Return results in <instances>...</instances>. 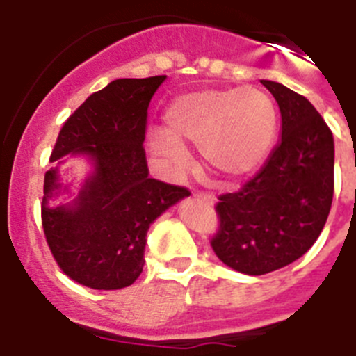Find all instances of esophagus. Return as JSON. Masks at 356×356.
<instances>
[{
	"instance_id": "34e87169",
	"label": "esophagus",
	"mask_w": 356,
	"mask_h": 356,
	"mask_svg": "<svg viewBox=\"0 0 356 356\" xmlns=\"http://www.w3.org/2000/svg\"><path fill=\"white\" fill-rule=\"evenodd\" d=\"M197 197H200L201 201H205L207 205H216L217 203L216 196H212V194H197Z\"/></svg>"
}]
</instances>
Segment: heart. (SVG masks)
<instances>
[{
  "label": "heart",
  "mask_w": 356,
  "mask_h": 356,
  "mask_svg": "<svg viewBox=\"0 0 356 356\" xmlns=\"http://www.w3.org/2000/svg\"><path fill=\"white\" fill-rule=\"evenodd\" d=\"M168 131L149 137V149L171 176L191 165L187 144L200 147L207 168L225 180L251 175L269 156L278 112L257 87L209 89L176 97L165 112Z\"/></svg>",
  "instance_id": "heart-1"
}]
</instances>
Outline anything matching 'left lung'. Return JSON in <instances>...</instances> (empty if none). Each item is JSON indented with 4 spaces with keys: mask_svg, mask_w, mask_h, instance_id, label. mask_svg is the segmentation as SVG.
<instances>
[{
    "mask_svg": "<svg viewBox=\"0 0 356 356\" xmlns=\"http://www.w3.org/2000/svg\"><path fill=\"white\" fill-rule=\"evenodd\" d=\"M282 114L278 146L238 193L219 197L212 248L222 264L260 276L303 257L321 235L333 200V135L307 97L262 80Z\"/></svg>",
    "mask_w": 356,
    "mask_h": 356,
    "instance_id": "obj_1",
    "label": "left lung"
}]
</instances>
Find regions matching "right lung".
Instances as JSON below:
<instances>
[{
    "instance_id": "right-lung-1",
    "label": "right lung",
    "mask_w": 356,
    "mask_h": 356,
    "mask_svg": "<svg viewBox=\"0 0 356 356\" xmlns=\"http://www.w3.org/2000/svg\"><path fill=\"white\" fill-rule=\"evenodd\" d=\"M168 76L121 78L97 90L64 122L44 176L42 228L71 280L118 291L139 278L146 235L156 217L188 196L149 178L144 134L151 97ZM83 156L90 172L76 193L61 178L64 156ZM63 160L60 161V159ZM62 197V204L52 201Z\"/></svg>"
}]
</instances>
